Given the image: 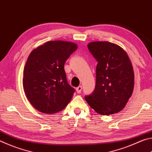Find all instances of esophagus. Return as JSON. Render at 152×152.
Segmentation results:
<instances>
[{
    "instance_id": "esophagus-1",
    "label": "esophagus",
    "mask_w": 152,
    "mask_h": 152,
    "mask_svg": "<svg viewBox=\"0 0 152 152\" xmlns=\"http://www.w3.org/2000/svg\"><path fill=\"white\" fill-rule=\"evenodd\" d=\"M82 90V86H79L78 87H77L76 89V92H77V93L80 94V92H81Z\"/></svg>"
}]
</instances>
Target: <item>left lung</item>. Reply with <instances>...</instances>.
Returning a JSON list of instances; mask_svg holds the SVG:
<instances>
[{
	"label": "left lung",
	"mask_w": 152,
	"mask_h": 152,
	"mask_svg": "<svg viewBox=\"0 0 152 152\" xmlns=\"http://www.w3.org/2000/svg\"><path fill=\"white\" fill-rule=\"evenodd\" d=\"M88 48L98 64L95 88L84 97L86 101L101 115L119 112L132 96L134 86L129 58L119 45L108 42H91Z\"/></svg>",
	"instance_id": "1"
}]
</instances>
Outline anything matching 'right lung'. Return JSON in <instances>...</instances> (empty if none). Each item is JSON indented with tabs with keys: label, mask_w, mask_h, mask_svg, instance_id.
I'll list each match as a JSON object with an SVG mask.
<instances>
[{
	"label": "right lung",
	"mask_w": 152,
	"mask_h": 152,
	"mask_svg": "<svg viewBox=\"0 0 152 152\" xmlns=\"http://www.w3.org/2000/svg\"><path fill=\"white\" fill-rule=\"evenodd\" d=\"M76 50L72 42L51 41L31 52L23 84L27 99L37 110L59 112L71 101L75 89L67 80L64 64Z\"/></svg>",
	"instance_id": "add662e5"
}]
</instances>
